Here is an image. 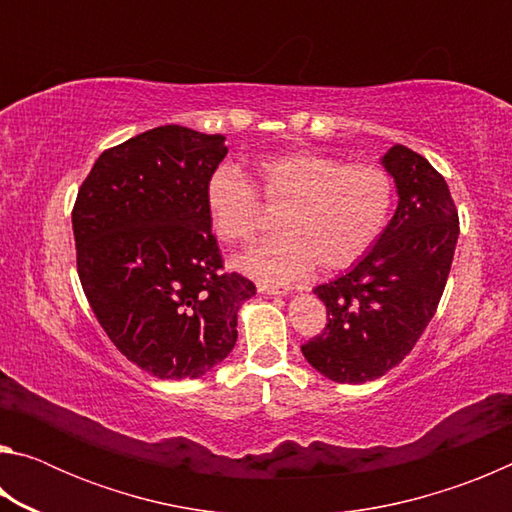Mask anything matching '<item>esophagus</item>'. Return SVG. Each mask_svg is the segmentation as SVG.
I'll use <instances>...</instances> for the list:
<instances>
[{
    "mask_svg": "<svg viewBox=\"0 0 512 512\" xmlns=\"http://www.w3.org/2000/svg\"><path fill=\"white\" fill-rule=\"evenodd\" d=\"M257 291L259 293H266V296H284V293H287V289L273 287V284H264V282L257 284Z\"/></svg>",
    "mask_w": 512,
    "mask_h": 512,
    "instance_id": "1",
    "label": "esophagus"
}]
</instances>
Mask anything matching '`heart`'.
I'll list each match as a JSON object with an SVG mask.
<instances>
[{
  "label": "heart",
  "instance_id": "1",
  "mask_svg": "<svg viewBox=\"0 0 512 512\" xmlns=\"http://www.w3.org/2000/svg\"><path fill=\"white\" fill-rule=\"evenodd\" d=\"M259 194L282 205L280 235L257 241L237 266L264 282L289 284L320 271H341L384 235L395 205L391 173L379 164H348L318 151L262 155L255 164ZM205 210L216 237L246 244L262 228V205L250 180L232 164L216 167L205 183Z\"/></svg>",
  "mask_w": 512,
  "mask_h": 512
}]
</instances>
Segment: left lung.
Listing matches in <instances>:
<instances>
[{
  "label": "left lung",
  "instance_id": "1",
  "mask_svg": "<svg viewBox=\"0 0 512 512\" xmlns=\"http://www.w3.org/2000/svg\"><path fill=\"white\" fill-rule=\"evenodd\" d=\"M397 187V210L357 266L320 284L323 334L302 345L320 375L372 381L413 350L443 296L458 241V212L445 178L402 144L381 158Z\"/></svg>",
  "mask_w": 512,
  "mask_h": 512
}]
</instances>
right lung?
<instances>
[{"mask_svg": "<svg viewBox=\"0 0 512 512\" xmlns=\"http://www.w3.org/2000/svg\"><path fill=\"white\" fill-rule=\"evenodd\" d=\"M223 135L158 126L103 151L72 212L76 266L115 348L158 379H196L237 343L255 284L223 273L205 183Z\"/></svg>", "mask_w": 512, "mask_h": 512, "instance_id": "1", "label": "right lung"}]
</instances>
